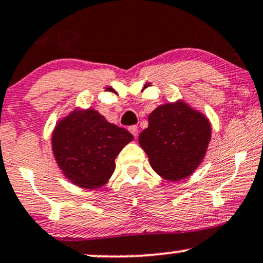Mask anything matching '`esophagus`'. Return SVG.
I'll return each instance as SVG.
<instances>
[{
    "label": "esophagus",
    "instance_id": "esophagus-1",
    "mask_svg": "<svg viewBox=\"0 0 263 263\" xmlns=\"http://www.w3.org/2000/svg\"><path fill=\"white\" fill-rule=\"evenodd\" d=\"M128 129H129V132H131V134L135 136V137H137V135H138V127H137V126H131V127H129Z\"/></svg>",
    "mask_w": 263,
    "mask_h": 263
}]
</instances>
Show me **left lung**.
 <instances>
[{"label":"left lung","mask_w":263,"mask_h":263,"mask_svg":"<svg viewBox=\"0 0 263 263\" xmlns=\"http://www.w3.org/2000/svg\"><path fill=\"white\" fill-rule=\"evenodd\" d=\"M211 136L207 116L179 99L159 105L148 115V127L138 136V143L152 169L175 182L189 178L201 165Z\"/></svg>","instance_id":"obj_1"}]
</instances>
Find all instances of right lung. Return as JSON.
Returning a JSON list of instances; mask_svg holds the SVG:
<instances>
[{
	"mask_svg": "<svg viewBox=\"0 0 263 263\" xmlns=\"http://www.w3.org/2000/svg\"><path fill=\"white\" fill-rule=\"evenodd\" d=\"M134 140L127 129L106 121L96 109L74 107L56 122L53 158L63 176L78 187L100 189L115 172V159Z\"/></svg>",
	"mask_w": 263,
	"mask_h": 263,
	"instance_id": "1",
	"label": "right lung"
}]
</instances>
